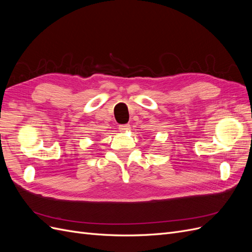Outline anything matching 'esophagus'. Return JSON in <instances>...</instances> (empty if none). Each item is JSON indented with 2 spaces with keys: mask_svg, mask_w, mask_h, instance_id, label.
<instances>
[{
  "mask_svg": "<svg viewBox=\"0 0 252 252\" xmlns=\"http://www.w3.org/2000/svg\"><path fill=\"white\" fill-rule=\"evenodd\" d=\"M119 129H120L121 132H127V131H129V129H130V125H128V124L120 125Z\"/></svg>",
  "mask_w": 252,
  "mask_h": 252,
  "instance_id": "esophagus-1",
  "label": "esophagus"
}]
</instances>
